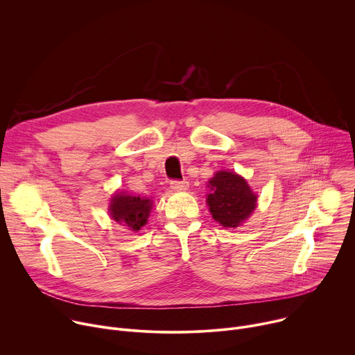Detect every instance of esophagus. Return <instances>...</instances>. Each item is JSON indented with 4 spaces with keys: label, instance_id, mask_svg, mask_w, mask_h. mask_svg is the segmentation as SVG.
I'll return each instance as SVG.
<instances>
[{
    "label": "esophagus",
    "instance_id": "obj_1",
    "mask_svg": "<svg viewBox=\"0 0 355 355\" xmlns=\"http://www.w3.org/2000/svg\"><path fill=\"white\" fill-rule=\"evenodd\" d=\"M171 187H172L175 191H183V190H187L189 183H187L186 180H172V182H171Z\"/></svg>",
    "mask_w": 355,
    "mask_h": 355
}]
</instances>
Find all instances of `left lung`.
Instances as JSON below:
<instances>
[{"label": "left lung", "instance_id": "left-lung-1", "mask_svg": "<svg viewBox=\"0 0 355 355\" xmlns=\"http://www.w3.org/2000/svg\"><path fill=\"white\" fill-rule=\"evenodd\" d=\"M209 210L223 227L235 228L241 225L255 210L258 196L248 182L235 172L220 171L209 180Z\"/></svg>", "mask_w": 355, "mask_h": 355}]
</instances>
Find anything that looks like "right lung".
<instances>
[{"label": "right lung", "mask_w": 355, "mask_h": 355, "mask_svg": "<svg viewBox=\"0 0 355 355\" xmlns=\"http://www.w3.org/2000/svg\"><path fill=\"white\" fill-rule=\"evenodd\" d=\"M152 205L153 202L150 199L120 191L112 196L108 211L114 221L137 232L146 224Z\"/></svg>", "instance_id": "obj_1"}]
</instances>
